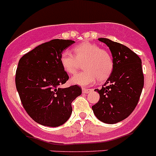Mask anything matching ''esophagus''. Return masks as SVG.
Masks as SVG:
<instances>
[{
	"instance_id": "esophagus-1",
	"label": "esophagus",
	"mask_w": 156,
	"mask_h": 156,
	"mask_svg": "<svg viewBox=\"0 0 156 156\" xmlns=\"http://www.w3.org/2000/svg\"><path fill=\"white\" fill-rule=\"evenodd\" d=\"M91 89H88V88H84V87H83L82 88V92L84 94H87L89 93V92L91 91Z\"/></svg>"
}]
</instances>
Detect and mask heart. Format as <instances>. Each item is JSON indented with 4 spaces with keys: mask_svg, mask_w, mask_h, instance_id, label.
Wrapping results in <instances>:
<instances>
[{
    "mask_svg": "<svg viewBox=\"0 0 156 156\" xmlns=\"http://www.w3.org/2000/svg\"><path fill=\"white\" fill-rule=\"evenodd\" d=\"M60 64L67 73L73 75L76 72L78 63L82 62V72L72 78V83L81 86L94 84L97 79L104 81L113 72V59L105 49H101L95 43H80L74 48V54L65 50L60 55Z\"/></svg>",
    "mask_w": 156,
    "mask_h": 156,
    "instance_id": "1",
    "label": "heart"
}]
</instances>
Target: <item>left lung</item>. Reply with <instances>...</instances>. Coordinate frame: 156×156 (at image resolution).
Segmentation results:
<instances>
[{"label":"left lung","instance_id":"8db88e82","mask_svg":"<svg viewBox=\"0 0 156 156\" xmlns=\"http://www.w3.org/2000/svg\"><path fill=\"white\" fill-rule=\"evenodd\" d=\"M98 40L110 48L114 66L102 88L94 90L100 100L92 110L98 120L113 124L128 117L138 104L144 85L142 62L124 45L107 38Z\"/></svg>","mask_w":156,"mask_h":156}]
</instances>
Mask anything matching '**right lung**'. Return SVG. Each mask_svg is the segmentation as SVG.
<instances>
[{"label":"right lung","instance_id":"add662e5","mask_svg":"<svg viewBox=\"0 0 156 156\" xmlns=\"http://www.w3.org/2000/svg\"><path fill=\"white\" fill-rule=\"evenodd\" d=\"M75 41L52 40L30 51L20 59L15 83L23 107L36 123L56 127L72 112V102L81 94L78 85L59 88L69 80L60 55Z\"/></svg>","mask_w":156,"mask_h":156}]
</instances>
